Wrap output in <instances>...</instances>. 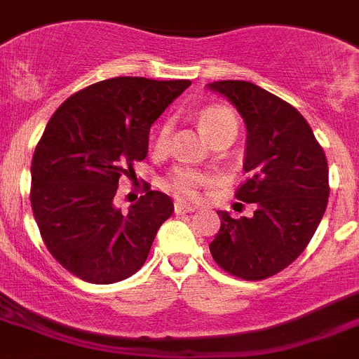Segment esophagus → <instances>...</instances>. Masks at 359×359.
<instances>
[{"label":"esophagus","mask_w":359,"mask_h":359,"mask_svg":"<svg viewBox=\"0 0 359 359\" xmlns=\"http://www.w3.org/2000/svg\"><path fill=\"white\" fill-rule=\"evenodd\" d=\"M195 210H197L195 205H189V204H186V202H182V201H177L175 202V213L177 215L193 213V211H195Z\"/></svg>","instance_id":"obj_1"}]
</instances>
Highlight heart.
<instances>
[{
  "mask_svg": "<svg viewBox=\"0 0 359 359\" xmlns=\"http://www.w3.org/2000/svg\"><path fill=\"white\" fill-rule=\"evenodd\" d=\"M198 124H201L202 132L210 137L211 141L215 137L229 132V130L236 132L235 115L227 108H222V106H210V108L202 110L201 115H198ZM168 137H170V123H164L158 128L157 135H155V149L161 151V149L166 148ZM166 182L173 191L182 195V197H193L197 193L198 186L205 182V175L202 171L195 170V168L177 166L170 171Z\"/></svg>",
  "mask_w": 359,
  "mask_h": 359,
  "instance_id": "b5f03b06",
  "label": "heart"
}]
</instances>
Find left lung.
I'll list each match as a JSON object with an SVG mask.
<instances>
[{
    "label": "left lung",
    "instance_id": "obj_1",
    "mask_svg": "<svg viewBox=\"0 0 359 359\" xmlns=\"http://www.w3.org/2000/svg\"><path fill=\"white\" fill-rule=\"evenodd\" d=\"M208 88L236 108L248 130L245 182L236 198L255 204L251 218L218 211L213 260L236 278L264 280L304 253L329 198V168L309 123L294 106L249 81H217Z\"/></svg>",
    "mask_w": 359,
    "mask_h": 359
}]
</instances>
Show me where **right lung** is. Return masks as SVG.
<instances>
[{
    "label": "right lung",
    "mask_w": 359,
    "mask_h": 359,
    "mask_svg": "<svg viewBox=\"0 0 359 359\" xmlns=\"http://www.w3.org/2000/svg\"><path fill=\"white\" fill-rule=\"evenodd\" d=\"M189 85L99 81L68 97L46 124L32 157L30 204L50 255L77 278L115 283L144 266L173 202L148 186L123 213L114 197L148 154L151 124Z\"/></svg>",
    "instance_id": "obj_1"
}]
</instances>
